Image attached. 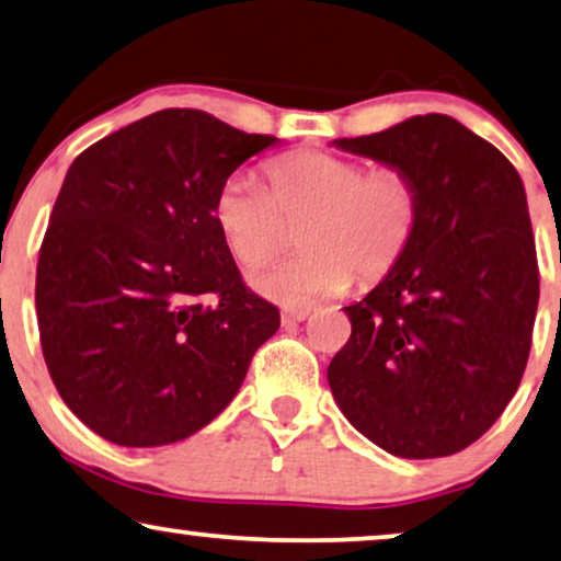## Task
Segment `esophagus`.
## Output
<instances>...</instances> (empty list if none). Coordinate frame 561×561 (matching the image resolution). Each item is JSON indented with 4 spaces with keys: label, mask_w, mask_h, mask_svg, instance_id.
I'll return each instance as SVG.
<instances>
[{
    "label": "esophagus",
    "mask_w": 561,
    "mask_h": 561,
    "mask_svg": "<svg viewBox=\"0 0 561 561\" xmlns=\"http://www.w3.org/2000/svg\"><path fill=\"white\" fill-rule=\"evenodd\" d=\"M307 318H310V307H299V310H284L282 312V325L284 328H295Z\"/></svg>",
    "instance_id": "34e87169"
}]
</instances>
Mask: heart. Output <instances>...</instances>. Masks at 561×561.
Returning <instances> with one entry per match:
<instances>
[{"label": "heart", "instance_id": "1", "mask_svg": "<svg viewBox=\"0 0 561 561\" xmlns=\"http://www.w3.org/2000/svg\"><path fill=\"white\" fill-rule=\"evenodd\" d=\"M272 191L249 172L231 175L213 201V220L236 262L259 266L302 226V254L256 272L251 287L282 307H307L353 284L389 274L412 243L416 191L397 168L325 152L284 157L270 168Z\"/></svg>", "mask_w": 561, "mask_h": 561}]
</instances>
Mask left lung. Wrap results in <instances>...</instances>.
<instances>
[{
	"mask_svg": "<svg viewBox=\"0 0 561 561\" xmlns=\"http://www.w3.org/2000/svg\"><path fill=\"white\" fill-rule=\"evenodd\" d=\"M412 180L420 218L399 264L356 305L328 366L353 427L407 460L455 455L493 427L524 376L539 266L518 172L445 114L335 139Z\"/></svg>",
	"mask_w": 561,
	"mask_h": 561,
	"instance_id": "1",
	"label": "left lung"
}]
</instances>
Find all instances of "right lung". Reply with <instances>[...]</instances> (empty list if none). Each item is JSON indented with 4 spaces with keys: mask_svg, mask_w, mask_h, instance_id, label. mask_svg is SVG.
Masks as SVG:
<instances>
[{
    "mask_svg": "<svg viewBox=\"0 0 561 561\" xmlns=\"http://www.w3.org/2000/svg\"><path fill=\"white\" fill-rule=\"evenodd\" d=\"M277 145L198 108H164L70 164L35 307L55 389L96 435L122 447L195 435L279 330V310L247 289L213 220L218 187Z\"/></svg>",
    "mask_w": 561,
    "mask_h": 561,
    "instance_id": "right-lung-1",
    "label": "right lung"
}]
</instances>
